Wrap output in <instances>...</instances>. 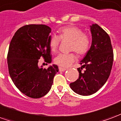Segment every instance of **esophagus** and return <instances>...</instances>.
Here are the masks:
<instances>
[{"instance_id": "obj_1", "label": "esophagus", "mask_w": 121, "mask_h": 121, "mask_svg": "<svg viewBox=\"0 0 121 121\" xmlns=\"http://www.w3.org/2000/svg\"><path fill=\"white\" fill-rule=\"evenodd\" d=\"M67 69H66V68H63V67H60L59 68V70L60 71V72H64L65 70Z\"/></svg>"}]
</instances>
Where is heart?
Here are the masks:
<instances>
[{
    "mask_svg": "<svg viewBox=\"0 0 121 121\" xmlns=\"http://www.w3.org/2000/svg\"><path fill=\"white\" fill-rule=\"evenodd\" d=\"M60 36L52 35L50 36L49 44L52 52L57 51L61 40H71L70 50L75 51L77 53L83 55L88 51L90 46V39L88 35L83 33V30L77 26H66L58 30ZM76 60L73 52L61 53L54 58V62L60 67H67Z\"/></svg>",
    "mask_w": 121,
    "mask_h": 121,
    "instance_id": "b5f03b06",
    "label": "heart"
}]
</instances>
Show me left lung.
<instances>
[{"instance_id": "1", "label": "left lung", "mask_w": 121, "mask_h": 121, "mask_svg": "<svg viewBox=\"0 0 121 121\" xmlns=\"http://www.w3.org/2000/svg\"><path fill=\"white\" fill-rule=\"evenodd\" d=\"M92 45L78 69L79 78L70 84L74 92L81 95L94 94L105 84L110 74L113 53L110 36L97 24L90 26ZM83 68L84 71H81Z\"/></svg>"}]
</instances>
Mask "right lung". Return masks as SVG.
<instances>
[{
	"mask_svg": "<svg viewBox=\"0 0 121 121\" xmlns=\"http://www.w3.org/2000/svg\"><path fill=\"white\" fill-rule=\"evenodd\" d=\"M51 29L43 24H30L20 27L11 41L8 54L9 73L17 88L27 96L37 99L51 88L54 77L58 72L56 65L43 69L38 60L52 62L49 44Z\"/></svg>",
	"mask_w": 121,
	"mask_h": 121,
	"instance_id": "1",
	"label": "right lung"
}]
</instances>
